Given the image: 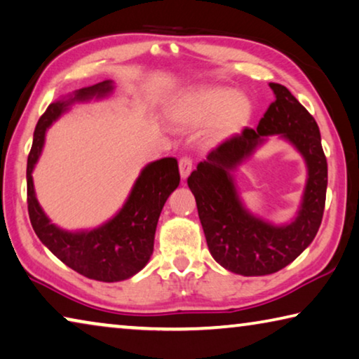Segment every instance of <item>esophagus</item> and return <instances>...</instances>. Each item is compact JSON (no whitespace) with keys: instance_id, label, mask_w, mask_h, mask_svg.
I'll return each instance as SVG.
<instances>
[{"instance_id":"obj_1","label":"esophagus","mask_w":359,"mask_h":359,"mask_svg":"<svg viewBox=\"0 0 359 359\" xmlns=\"http://www.w3.org/2000/svg\"><path fill=\"white\" fill-rule=\"evenodd\" d=\"M191 169H193V161L190 158H180V161H179V170H180V177L182 179H187L190 175V172H191Z\"/></svg>"}]
</instances>
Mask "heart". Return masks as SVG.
Returning <instances> with one entry per match:
<instances>
[{
    "label": "heart",
    "mask_w": 359,
    "mask_h": 359,
    "mask_svg": "<svg viewBox=\"0 0 359 359\" xmlns=\"http://www.w3.org/2000/svg\"><path fill=\"white\" fill-rule=\"evenodd\" d=\"M168 116L189 128L208 124V139L224 142L248 126L252 104L231 88H204L175 97L169 105Z\"/></svg>",
    "instance_id": "1"
}]
</instances>
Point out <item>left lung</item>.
<instances>
[{"label": "left lung", "mask_w": 359, "mask_h": 359, "mask_svg": "<svg viewBox=\"0 0 359 359\" xmlns=\"http://www.w3.org/2000/svg\"><path fill=\"white\" fill-rule=\"evenodd\" d=\"M275 102L255 129H244L198 163L187 180L196 200L209 252L225 270L264 276L291 264L315 240L327 189V161L320 128L286 86L270 83ZM271 135L303 156L307 180L301 206L286 224H273L243 204L234 172Z\"/></svg>", "instance_id": "8db88e82"}]
</instances>
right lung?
Instances as JSON below:
<instances>
[{
    "label": "right lung",
    "instance_id": "right-lung-1",
    "mask_svg": "<svg viewBox=\"0 0 359 359\" xmlns=\"http://www.w3.org/2000/svg\"><path fill=\"white\" fill-rule=\"evenodd\" d=\"M115 88L111 79H105L53 102L36 124L27 161L28 215L39 241L72 270L104 283L128 280L149 264L159 214L180 184L177 159L161 158L147 164L118 212L99 226L81 230H65L50 222L38 203L32 174L43 153L48 129L57 119L76 104L108 99Z\"/></svg>",
    "mask_w": 359,
    "mask_h": 359
}]
</instances>
